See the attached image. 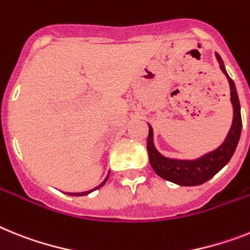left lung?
Instances as JSON below:
<instances>
[{"label": "left lung", "mask_w": 250, "mask_h": 250, "mask_svg": "<svg viewBox=\"0 0 250 250\" xmlns=\"http://www.w3.org/2000/svg\"><path fill=\"white\" fill-rule=\"evenodd\" d=\"M216 58L219 61L221 71L228 77L229 85H230V95H231L230 100H231L232 109H234L232 125L230 127V131L226 136L225 141L222 142L219 147L208 152V154L198 157L196 160H179V159L165 157L155 147L154 132H152V127L148 125L147 152L151 167L159 177L165 180H169V182H173L175 184H179V186H200V184L211 179L215 174L219 173L222 167L230 161L231 156L235 152L240 133H242L240 103H239L235 83L229 77L224 62L217 53H216Z\"/></svg>", "instance_id": "obj_1"}]
</instances>
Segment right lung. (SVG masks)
Returning <instances> with one entry per match:
<instances>
[{
    "label": "right lung",
    "instance_id": "add662e5",
    "mask_svg": "<svg viewBox=\"0 0 250 250\" xmlns=\"http://www.w3.org/2000/svg\"><path fill=\"white\" fill-rule=\"evenodd\" d=\"M108 178H109V174H108V175H106V178H105V179H104V182H103V183H100L98 187H95L94 189L86 190V192H80V193H67V194H70V196H86V194H89V193H91V192H94V190L102 188V187L106 183V180H108Z\"/></svg>",
    "mask_w": 250,
    "mask_h": 250
}]
</instances>
